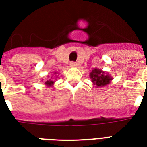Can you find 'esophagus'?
<instances>
[{
    "label": "esophagus",
    "instance_id": "obj_1",
    "mask_svg": "<svg viewBox=\"0 0 147 147\" xmlns=\"http://www.w3.org/2000/svg\"><path fill=\"white\" fill-rule=\"evenodd\" d=\"M70 65L71 67H76V66H77V64L76 62H71Z\"/></svg>",
    "mask_w": 147,
    "mask_h": 147
}]
</instances>
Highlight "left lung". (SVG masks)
Masks as SVG:
<instances>
[{"label":"left lung","mask_w":147,"mask_h":147,"mask_svg":"<svg viewBox=\"0 0 147 147\" xmlns=\"http://www.w3.org/2000/svg\"><path fill=\"white\" fill-rule=\"evenodd\" d=\"M90 77L93 83L100 87L106 86L113 80V78L109 74L105 73V71L98 68H94V70H92L90 74Z\"/></svg>","instance_id":"left-lung-1"}]
</instances>
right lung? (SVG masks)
I'll use <instances>...</instances> for the list:
<instances>
[{
  "mask_svg": "<svg viewBox=\"0 0 147 147\" xmlns=\"http://www.w3.org/2000/svg\"><path fill=\"white\" fill-rule=\"evenodd\" d=\"M53 83H54V81H53V80H51V79H49V80H47V81H45V85L48 86H53Z\"/></svg>",
  "mask_w": 147,
  "mask_h": 147,
  "instance_id": "1",
  "label": "right lung"
}]
</instances>
